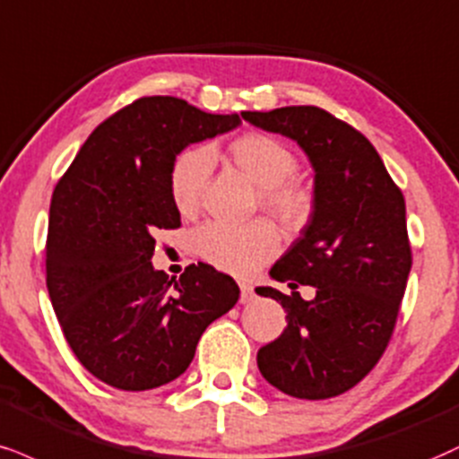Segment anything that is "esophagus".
Listing matches in <instances>:
<instances>
[{"label":"esophagus","instance_id":"34e87169","mask_svg":"<svg viewBox=\"0 0 459 459\" xmlns=\"http://www.w3.org/2000/svg\"><path fill=\"white\" fill-rule=\"evenodd\" d=\"M239 290H241V303H247V301H252L254 299V289L247 282H239Z\"/></svg>","mask_w":459,"mask_h":459}]
</instances>
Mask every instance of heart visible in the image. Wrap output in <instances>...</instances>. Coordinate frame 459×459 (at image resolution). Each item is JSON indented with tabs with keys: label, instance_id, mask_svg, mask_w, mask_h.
Wrapping results in <instances>:
<instances>
[{
	"label": "heart",
	"instance_id": "b5f03b06",
	"mask_svg": "<svg viewBox=\"0 0 459 459\" xmlns=\"http://www.w3.org/2000/svg\"><path fill=\"white\" fill-rule=\"evenodd\" d=\"M230 158L258 184V205L272 212L289 229H299L314 212V195L295 179L299 160L295 152L267 132H246L229 145ZM213 169L207 147H187L173 158L169 169V195L181 215H195L201 207L203 187ZM196 256L237 275L252 273L280 250V230L272 220L258 218L247 224L207 222L192 233Z\"/></svg>",
	"mask_w": 459,
	"mask_h": 459
}]
</instances>
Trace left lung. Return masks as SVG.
Wrapping results in <instances>:
<instances>
[{"instance_id":"obj_1","label":"left lung","mask_w":459,"mask_h":459,"mask_svg":"<svg viewBox=\"0 0 459 459\" xmlns=\"http://www.w3.org/2000/svg\"><path fill=\"white\" fill-rule=\"evenodd\" d=\"M241 117L299 143L316 170L310 222L272 267L292 292L256 289L282 303L289 323L258 351V369L286 395L327 400L366 378L394 335L412 264L404 195L372 143L327 110L282 107ZM299 283L317 297L303 300Z\"/></svg>"}]
</instances>
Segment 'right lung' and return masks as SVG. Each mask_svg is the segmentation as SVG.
<instances>
[{"mask_svg": "<svg viewBox=\"0 0 459 459\" xmlns=\"http://www.w3.org/2000/svg\"><path fill=\"white\" fill-rule=\"evenodd\" d=\"M239 124L179 98H139L91 132L55 186L48 297L72 352L110 387L147 391L181 377L203 331L239 299L212 264H187L179 280L152 267L153 235L181 226L173 158Z\"/></svg>", "mask_w": 459, "mask_h": 459, "instance_id": "1", "label": "right lung"}]
</instances>
